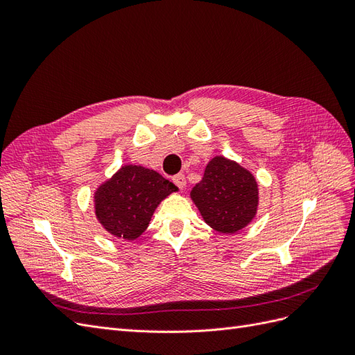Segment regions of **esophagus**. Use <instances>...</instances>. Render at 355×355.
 <instances>
[{
	"label": "esophagus",
	"mask_w": 355,
	"mask_h": 355,
	"mask_svg": "<svg viewBox=\"0 0 355 355\" xmlns=\"http://www.w3.org/2000/svg\"><path fill=\"white\" fill-rule=\"evenodd\" d=\"M173 182H175V185H176L179 189H184V188L187 187V179H185L184 175L175 176V178H173Z\"/></svg>",
	"instance_id": "esophagus-1"
}]
</instances>
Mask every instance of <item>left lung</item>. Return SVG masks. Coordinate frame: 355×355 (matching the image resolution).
Listing matches in <instances>:
<instances>
[{
  "label": "left lung",
  "mask_w": 355,
  "mask_h": 355,
  "mask_svg": "<svg viewBox=\"0 0 355 355\" xmlns=\"http://www.w3.org/2000/svg\"><path fill=\"white\" fill-rule=\"evenodd\" d=\"M189 197L202 220L220 234H237L249 225L259 206V185L249 168L223 155L213 157Z\"/></svg>",
  "instance_id": "obj_1"
}]
</instances>
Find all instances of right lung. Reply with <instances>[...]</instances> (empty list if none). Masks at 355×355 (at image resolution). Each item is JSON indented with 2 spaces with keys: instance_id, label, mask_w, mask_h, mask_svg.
Returning a JSON list of instances; mask_svg holds the SVG:
<instances>
[{
  "instance_id": "add662e5",
  "label": "right lung",
  "mask_w": 355,
  "mask_h": 355,
  "mask_svg": "<svg viewBox=\"0 0 355 355\" xmlns=\"http://www.w3.org/2000/svg\"><path fill=\"white\" fill-rule=\"evenodd\" d=\"M173 192L178 187L158 171L124 164L94 189V216L112 237L133 241L146 231L159 202Z\"/></svg>"
}]
</instances>
